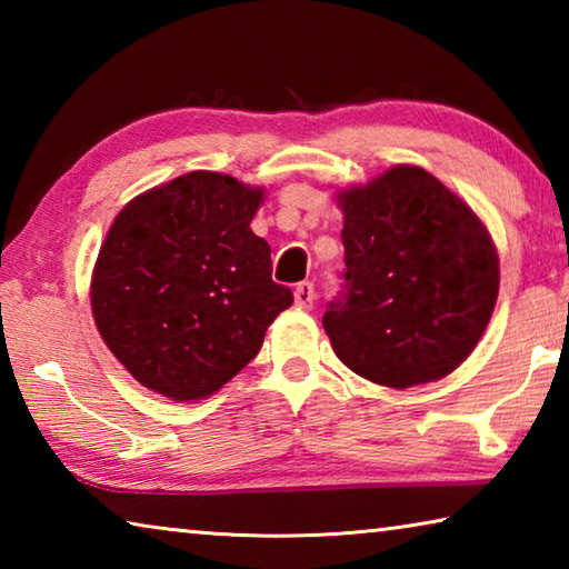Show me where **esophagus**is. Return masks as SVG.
<instances>
[{
  "label": "esophagus",
  "mask_w": 569,
  "mask_h": 569,
  "mask_svg": "<svg viewBox=\"0 0 569 569\" xmlns=\"http://www.w3.org/2000/svg\"><path fill=\"white\" fill-rule=\"evenodd\" d=\"M293 298H296V306L311 308V306H313V298H316L313 283H311V281H301V283H298L296 291H293Z\"/></svg>",
  "instance_id": "1"
}]
</instances>
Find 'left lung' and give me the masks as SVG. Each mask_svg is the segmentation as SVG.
Wrapping results in <instances>:
<instances>
[{"instance_id": "8db88e82", "label": "left lung", "mask_w": 569, "mask_h": 569, "mask_svg": "<svg viewBox=\"0 0 569 569\" xmlns=\"http://www.w3.org/2000/svg\"><path fill=\"white\" fill-rule=\"evenodd\" d=\"M343 291L323 329L353 373L391 389L445 379L475 351L499 293L492 236L417 166L339 190Z\"/></svg>"}]
</instances>
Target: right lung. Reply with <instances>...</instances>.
<instances>
[{"label": "right lung", "mask_w": 569, "mask_h": 569, "mask_svg": "<svg viewBox=\"0 0 569 569\" xmlns=\"http://www.w3.org/2000/svg\"><path fill=\"white\" fill-rule=\"evenodd\" d=\"M261 203L263 188L196 170L112 220L90 303L102 341L142 387L172 401L210 397L293 303L271 278V246L250 230Z\"/></svg>", "instance_id": "obj_1"}]
</instances>
